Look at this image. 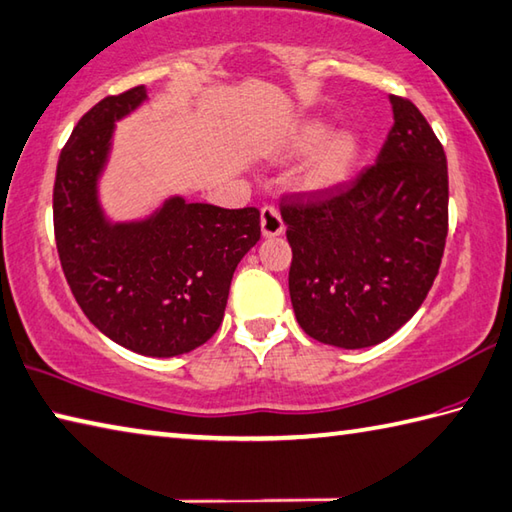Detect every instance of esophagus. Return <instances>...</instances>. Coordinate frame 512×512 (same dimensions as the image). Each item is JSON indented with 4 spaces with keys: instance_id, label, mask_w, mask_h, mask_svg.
Masks as SVG:
<instances>
[{
    "instance_id": "34e87169",
    "label": "esophagus",
    "mask_w": 512,
    "mask_h": 512,
    "mask_svg": "<svg viewBox=\"0 0 512 512\" xmlns=\"http://www.w3.org/2000/svg\"><path fill=\"white\" fill-rule=\"evenodd\" d=\"M260 231H263L265 238H274V236H281L285 231L283 225V218L281 214L274 207H263L260 209Z\"/></svg>"
}]
</instances>
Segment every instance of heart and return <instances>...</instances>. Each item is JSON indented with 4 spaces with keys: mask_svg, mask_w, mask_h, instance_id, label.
I'll list each match as a JSON object with an SVG mask.
<instances>
[{
    "mask_svg": "<svg viewBox=\"0 0 512 512\" xmlns=\"http://www.w3.org/2000/svg\"><path fill=\"white\" fill-rule=\"evenodd\" d=\"M327 124L323 120H303L287 133L283 151L289 156L307 153L317 147L298 173V187L305 191H332L345 185L361 158V140L350 129L330 133L327 139Z\"/></svg>",
    "mask_w": 512,
    "mask_h": 512,
    "instance_id": "obj_1",
    "label": "heart"
}]
</instances>
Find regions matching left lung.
I'll list each match as a JSON object with an SVG mask.
<instances>
[{"instance_id":"left-lung-1","label":"left lung","mask_w":512,"mask_h":512,"mask_svg":"<svg viewBox=\"0 0 512 512\" xmlns=\"http://www.w3.org/2000/svg\"><path fill=\"white\" fill-rule=\"evenodd\" d=\"M390 104L394 124L372 167L339 189L281 200L296 321L345 350L390 339L410 321L446 247V153L417 106L399 95Z\"/></svg>"}]
</instances>
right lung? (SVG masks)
Returning <instances> with one entry per match:
<instances>
[{
	"mask_svg": "<svg viewBox=\"0 0 512 512\" xmlns=\"http://www.w3.org/2000/svg\"><path fill=\"white\" fill-rule=\"evenodd\" d=\"M144 100L147 89L133 86L82 115L57 162L53 227L86 318L127 350L167 359L207 343L223 323L231 278L260 240V211L173 196L149 218L111 223L98 180L115 122Z\"/></svg>",
	"mask_w": 512,
	"mask_h": 512,
	"instance_id": "right-lung-1",
	"label": "right lung"
}]
</instances>
